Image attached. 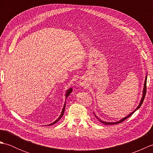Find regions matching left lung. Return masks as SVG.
<instances>
[{"label": "left lung", "mask_w": 153, "mask_h": 153, "mask_svg": "<svg viewBox=\"0 0 153 153\" xmlns=\"http://www.w3.org/2000/svg\"><path fill=\"white\" fill-rule=\"evenodd\" d=\"M147 76H146V77H145V83H144V87H143V96H142V99H141V101H140V103H139V105H138V106L137 107V108H136L134 111H133L131 113H130L129 114V115H128L127 116H126L125 118H122V120H120V121H118V122H104V121H102V120H100L99 118H97V117L96 116V115H95V117H97V118L98 119L99 121L100 122H102V123H104V124H106V125H112V124H117V123H120V122H122L123 121H124V120H126V119H127L128 118H129V116H131L133 114H134V112H135V111H136V110H137V109H139V108H140L141 107V105H142V103H143V100H144V99H145V95H146V90H147Z\"/></svg>", "instance_id": "left-lung-1"}]
</instances>
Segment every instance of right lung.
<instances>
[{"label": "right lung", "instance_id": "1", "mask_svg": "<svg viewBox=\"0 0 153 153\" xmlns=\"http://www.w3.org/2000/svg\"><path fill=\"white\" fill-rule=\"evenodd\" d=\"M72 92V89L71 88H70V89H69L68 90H67V91H66V99L67 98V97L70 95V94ZM65 107H66V102L64 103V107H63V108H62V112H61V114L60 115V116H59V118H58L56 120H55V121L53 122V123H51V124H49V125H48V126H52V125H53V124H54V123H56L58 120H59L62 117V116H63V114H64V110H65Z\"/></svg>", "mask_w": 153, "mask_h": 153}]
</instances>
